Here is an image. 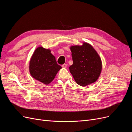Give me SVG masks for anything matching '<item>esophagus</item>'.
Instances as JSON below:
<instances>
[{
	"instance_id": "obj_1",
	"label": "esophagus",
	"mask_w": 132,
	"mask_h": 132,
	"mask_svg": "<svg viewBox=\"0 0 132 132\" xmlns=\"http://www.w3.org/2000/svg\"><path fill=\"white\" fill-rule=\"evenodd\" d=\"M62 68H66L67 67V64H63L62 65Z\"/></svg>"
}]
</instances>
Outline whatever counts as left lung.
Wrapping results in <instances>:
<instances>
[{
  "mask_svg": "<svg viewBox=\"0 0 132 132\" xmlns=\"http://www.w3.org/2000/svg\"><path fill=\"white\" fill-rule=\"evenodd\" d=\"M70 50L73 64L69 68L76 83L87 86L95 82L101 75L102 62L95 48L84 42L82 45L71 46Z\"/></svg>",
  "mask_w": 132,
  "mask_h": 132,
  "instance_id": "left-lung-1",
  "label": "left lung"
}]
</instances>
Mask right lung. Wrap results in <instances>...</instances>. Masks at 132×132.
I'll use <instances>...</instances> for the list:
<instances>
[{"instance_id": "right-lung-1", "label": "right lung", "mask_w": 132, "mask_h": 132, "mask_svg": "<svg viewBox=\"0 0 132 132\" xmlns=\"http://www.w3.org/2000/svg\"><path fill=\"white\" fill-rule=\"evenodd\" d=\"M61 68L58 65L51 50L39 46L34 52L29 65L31 77L45 85H48Z\"/></svg>"}]
</instances>
